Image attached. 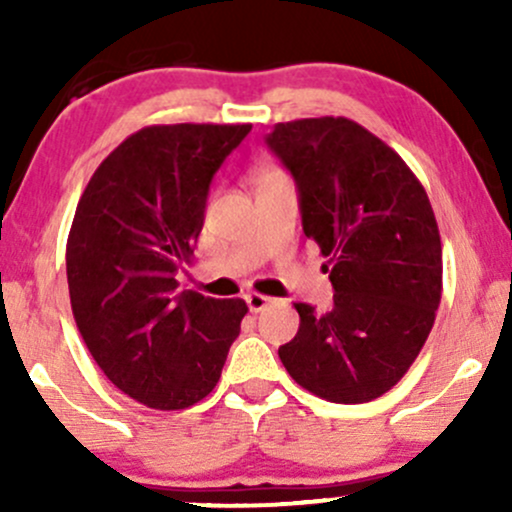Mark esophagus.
Returning a JSON list of instances; mask_svg holds the SVG:
<instances>
[{"label":"esophagus","instance_id":"obj_1","mask_svg":"<svg viewBox=\"0 0 512 512\" xmlns=\"http://www.w3.org/2000/svg\"><path fill=\"white\" fill-rule=\"evenodd\" d=\"M269 301H272V298L262 296V293H248V296H245V303H248L250 313H260V310L267 308Z\"/></svg>","mask_w":512,"mask_h":512}]
</instances>
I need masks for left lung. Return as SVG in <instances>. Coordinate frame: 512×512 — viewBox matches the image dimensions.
Here are the masks:
<instances>
[{
	"mask_svg": "<svg viewBox=\"0 0 512 512\" xmlns=\"http://www.w3.org/2000/svg\"><path fill=\"white\" fill-rule=\"evenodd\" d=\"M267 146L291 170L305 236L320 245L334 305L296 303L279 358L298 385L337 404L392 390L426 344L443 291V248L419 178L346 117L279 122Z\"/></svg>",
	"mask_w": 512,
	"mask_h": 512,
	"instance_id": "1",
	"label": "left lung"
}]
</instances>
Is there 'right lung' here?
Returning a JSON list of instances; mask_svg holds the SVG:
<instances>
[{
	"instance_id": "obj_1",
	"label": "right lung",
	"mask_w": 512,
	"mask_h": 512,
	"mask_svg": "<svg viewBox=\"0 0 512 512\" xmlns=\"http://www.w3.org/2000/svg\"><path fill=\"white\" fill-rule=\"evenodd\" d=\"M252 125H151L88 180L67 240L81 337L108 380L151 409H187L214 390L240 334L243 298L178 289L204 226L211 178Z\"/></svg>"
}]
</instances>
